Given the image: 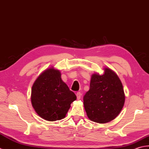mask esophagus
I'll use <instances>...</instances> for the list:
<instances>
[{
    "label": "esophagus",
    "instance_id": "esophagus-1",
    "mask_svg": "<svg viewBox=\"0 0 149 149\" xmlns=\"http://www.w3.org/2000/svg\"><path fill=\"white\" fill-rule=\"evenodd\" d=\"M81 93L78 92L77 93V100H80L81 98Z\"/></svg>",
    "mask_w": 149,
    "mask_h": 149
}]
</instances>
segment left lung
Segmentation results:
<instances>
[{"instance_id":"8db88e82","label":"left lung","mask_w":149,"mask_h":149,"mask_svg":"<svg viewBox=\"0 0 149 149\" xmlns=\"http://www.w3.org/2000/svg\"><path fill=\"white\" fill-rule=\"evenodd\" d=\"M104 73L91 76L90 89L84 97V105L90 120L105 123L115 119L125 104L123 85L116 72L104 68Z\"/></svg>"}]
</instances>
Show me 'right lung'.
Returning a JSON list of instances; mask_svg holds the SVG:
<instances>
[{
  "label": "right lung",
  "mask_w": 149,
  "mask_h": 149,
  "mask_svg": "<svg viewBox=\"0 0 149 149\" xmlns=\"http://www.w3.org/2000/svg\"><path fill=\"white\" fill-rule=\"evenodd\" d=\"M77 100L61 78V72L51 67L36 79L31 88L33 109L44 120L54 121L64 118L71 104Z\"/></svg>",
  "instance_id": "obj_1"
}]
</instances>
